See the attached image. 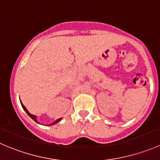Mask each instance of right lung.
Returning a JSON list of instances; mask_svg holds the SVG:
<instances>
[{"label":"right lung","mask_w":160,"mask_h":160,"mask_svg":"<svg viewBox=\"0 0 160 160\" xmlns=\"http://www.w3.org/2000/svg\"><path fill=\"white\" fill-rule=\"evenodd\" d=\"M20 102H21V106H22L23 109H24V111L26 112V113H27V114L28 115V116H30L31 118H32L33 120H34V121H35L36 122H37V123H38V120H37V117H36V116H34V115H32V114H31V113L29 112L28 111V109H27V108H26V107L24 106V105L22 104V102H21V100H20ZM61 120H62V118H58V119H57V120H56V121L52 123V124L49 125V126H52V125H55V124H56V123H57V122H60ZM38 124H40V123H38Z\"/></svg>","instance_id":"add662e5"}]
</instances>
